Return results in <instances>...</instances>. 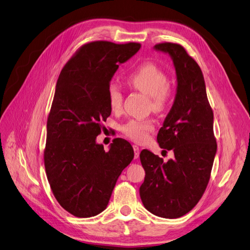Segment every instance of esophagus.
Wrapping results in <instances>:
<instances>
[{"mask_svg":"<svg viewBox=\"0 0 250 250\" xmlns=\"http://www.w3.org/2000/svg\"><path fill=\"white\" fill-rule=\"evenodd\" d=\"M134 148V152H135V159H138L139 158V154H140V149L138 146H133Z\"/></svg>","mask_w":250,"mask_h":250,"instance_id":"esophagus-1","label":"esophagus"}]
</instances>
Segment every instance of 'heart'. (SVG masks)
Wrapping results in <instances>:
<instances>
[{
	"instance_id": "heart-1",
	"label": "heart",
	"mask_w": 250,
	"mask_h": 250,
	"mask_svg": "<svg viewBox=\"0 0 250 250\" xmlns=\"http://www.w3.org/2000/svg\"><path fill=\"white\" fill-rule=\"evenodd\" d=\"M127 82L135 89L149 96L152 111L165 110L170 98V89L169 79L162 68L154 63L142 64L127 76ZM108 102L113 111H119L123 107L124 92L116 83H111L108 87ZM154 126L151 119H131L122 126V132L128 138L140 142L146 139Z\"/></svg>"
}]
</instances>
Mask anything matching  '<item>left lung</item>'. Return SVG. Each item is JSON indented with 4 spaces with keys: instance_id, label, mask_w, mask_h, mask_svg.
<instances>
[{
    "instance_id": "1",
    "label": "left lung",
    "mask_w": 250,
    "mask_h": 250,
    "mask_svg": "<svg viewBox=\"0 0 250 250\" xmlns=\"http://www.w3.org/2000/svg\"><path fill=\"white\" fill-rule=\"evenodd\" d=\"M170 56L176 75L172 107L160 128L157 141L174 157L164 162L147 149L140 152L146 178L139 193L147 211L174 219L194 208L210 180L217 144L214 115L208 101L203 71L180 44L154 46Z\"/></svg>"
}]
</instances>
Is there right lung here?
<instances>
[{
    "label": "right lung",
    "instance_id": "add662e5",
    "mask_svg": "<svg viewBox=\"0 0 250 250\" xmlns=\"http://www.w3.org/2000/svg\"><path fill=\"white\" fill-rule=\"evenodd\" d=\"M140 43L93 42L79 49L60 72L46 125L44 167L60 206L80 218L107 208L124 169L132 162L130 143L116 138L104 151L96 143L111 114L108 87L119 64Z\"/></svg>",
    "mask_w": 250,
    "mask_h": 250
}]
</instances>
